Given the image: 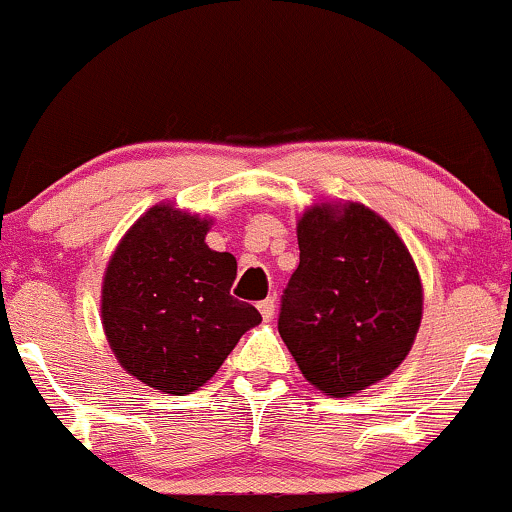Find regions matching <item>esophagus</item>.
I'll return each instance as SVG.
<instances>
[{"instance_id":"1","label":"esophagus","mask_w":512,"mask_h":512,"mask_svg":"<svg viewBox=\"0 0 512 512\" xmlns=\"http://www.w3.org/2000/svg\"><path fill=\"white\" fill-rule=\"evenodd\" d=\"M258 312H261V317L266 322H271L273 320V315H276V300L273 298H268V300H263V302H258Z\"/></svg>"}]
</instances>
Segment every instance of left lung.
Listing matches in <instances>:
<instances>
[{
	"label": "left lung",
	"instance_id": "8db88e82",
	"mask_svg": "<svg viewBox=\"0 0 512 512\" xmlns=\"http://www.w3.org/2000/svg\"><path fill=\"white\" fill-rule=\"evenodd\" d=\"M278 332L302 376L346 398L390 376L422 322V280L405 241L361 202H317L298 219Z\"/></svg>",
	"mask_w": 512,
	"mask_h": 512
}]
</instances>
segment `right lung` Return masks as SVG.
Returning <instances> with one entry per match:
<instances>
[{"label":"right lung","mask_w":512,"mask_h":512,"mask_svg":"<svg viewBox=\"0 0 512 512\" xmlns=\"http://www.w3.org/2000/svg\"><path fill=\"white\" fill-rule=\"evenodd\" d=\"M212 219L170 202L141 214L102 280V327L126 373L188 395L219 371L261 315L229 295L236 258L205 244Z\"/></svg>","instance_id":"right-lung-1"}]
</instances>
